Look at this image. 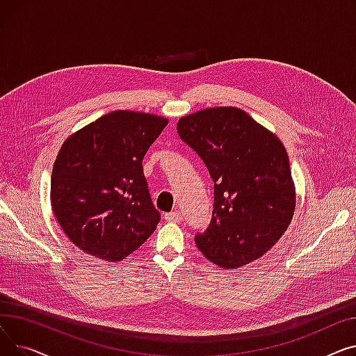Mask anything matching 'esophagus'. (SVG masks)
Wrapping results in <instances>:
<instances>
[{
	"mask_svg": "<svg viewBox=\"0 0 356 356\" xmlns=\"http://www.w3.org/2000/svg\"><path fill=\"white\" fill-rule=\"evenodd\" d=\"M164 219L168 220V222L179 223V222H181L183 215L180 212H168V213H164Z\"/></svg>",
	"mask_w": 356,
	"mask_h": 356,
	"instance_id": "esophagus-1",
	"label": "esophagus"
}]
</instances>
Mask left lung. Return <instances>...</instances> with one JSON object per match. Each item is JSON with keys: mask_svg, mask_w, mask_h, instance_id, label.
<instances>
[{"mask_svg": "<svg viewBox=\"0 0 356 356\" xmlns=\"http://www.w3.org/2000/svg\"><path fill=\"white\" fill-rule=\"evenodd\" d=\"M177 133L215 183L212 220L195 238L200 252L222 268H239L263 257L284 235L296 209L283 143L235 106L181 117Z\"/></svg>", "mask_w": 356, "mask_h": 356, "instance_id": "1", "label": "left lung"}]
</instances>
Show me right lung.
Instances as JSON below:
<instances>
[{
	"mask_svg": "<svg viewBox=\"0 0 356 356\" xmlns=\"http://www.w3.org/2000/svg\"><path fill=\"white\" fill-rule=\"evenodd\" d=\"M168 120L114 111L62 144L53 164L50 202L74 245L105 261L140 248L160 222L148 193L143 159Z\"/></svg>",
	"mask_w": 356,
	"mask_h": 356,
	"instance_id": "add662e5",
	"label": "right lung"
}]
</instances>
